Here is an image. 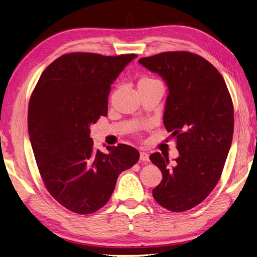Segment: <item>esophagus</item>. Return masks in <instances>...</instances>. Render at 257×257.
<instances>
[{"instance_id":"obj_1","label":"esophagus","mask_w":257,"mask_h":257,"mask_svg":"<svg viewBox=\"0 0 257 257\" xmlns=\"http://www.w3.org/2000/svg\"><path fill=\"white\" fill-rule=\"evenodd\" d=\"M140 160H141V161L144 163H148L149 162V154L145 152H141L140 153Z\"/></svg>"}]
</instances>
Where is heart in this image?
Returning <instances> with one entry per match:
<instances>
[{"instance_id":"b5f03b06","label":"heart","mask_w":257,"mask_h":257,"mask_svg":"<svg viewBox=\"0 0 257 257\" xmlns=\"http://www.w3.org/2000/svg\"><path fill=\"white\" fill-rule=\"evenodd\" d=\"M148 79H151V78H143V79H141V80H148ZM140 80V81H141Z\"/></svg>"}]
</instances>
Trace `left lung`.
Returning <instances> with one entry per match:
<instances>
[{
  "mask_svg": "<svg viewBox=\"0 0 257 257\" xmlns=\"http://www.w3.org/2000/svg\"><path fill=\"white\" fill-rule=\"evenodd\" d=\"M139 62L166 80L163 124L179 151L173 166L159 152L150 156L163 177L153 197L168 210L186 211L204 201L221 177L234 132L233 100L220 72L196 53L161 52Z\"/></svg>",
  "mask_w": 257,
  "mask_h": 257,
  "instance_id": "obj_1",
  "label": "left lung"
}]
</instances>
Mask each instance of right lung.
<instances>
[{
	"label": "right lung",
	"instance_id": "add662e5",
	"mask_svg": "<svg viewBox=\"0 0 257 257\" xmlns=\"http://www.w3.org/2000/svg\"><path fill=\"white\" fill-rule=\"evenodd\" d=\"M135 53L71 52L51 62L33 89L28 130L39 173L67 209L89 215L107 204L119 173L139 161L126 144L94 148L89 125L107 115L110 85Z\"/></svg>",
	"mask_w": 257,
	"mask_h": 257
}]
</instances>
